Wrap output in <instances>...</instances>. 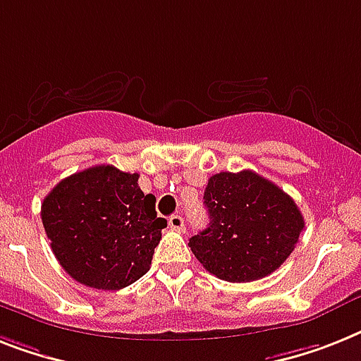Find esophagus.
Instances as JSON below:
<instances>
[{
    "instance_id": "1",
    "label": "esophagus",
    "mask_w": 361,
    "mask_h": 361,
    "mask_svg": "<svg viewBox=\"0 0 361 361\" xmlns=\"http://www.w3.org/2000/svg\"><path fill=\"white\" fill-rule=\"evenodd\" d=\"M169 226L174 231H183L185 230V221H183V216L172 215L171 219H169Z\"/></svg>"
}]
</instances>
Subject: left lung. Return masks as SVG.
<instances>
[{"mask_svg": "<svg viewBox=\"0 0 361 361\" xmlns=\"http://www.w3.org/2000/svg\"><path fill=\"white\" fill-rule=\"evenodd\" d=\"M209 224L189 239L206 271L241 283L269 276L295 250L304 216L291 196L252 171L211 176L204 190Z\"/></svg>", "mask_w": 361, "mask_h": 361, "instance_id": "1", "label": "left lung"}]
</instances>
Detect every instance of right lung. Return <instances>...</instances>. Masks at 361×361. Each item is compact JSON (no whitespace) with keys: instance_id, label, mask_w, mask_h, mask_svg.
I'll use <instances>...</instances> for the list:
<instances>
[{"instance_id":"right-lung-1","label":"right lung","mask_w":361,"mask_h":361,"mask_svg":"<svg viewBox=\"0 0 361 361\" xmlns=\"http://www.w3.org/2000/svg\"><path fill=\"white\" fill-rule=\"evenodd\" d=\"M44 230L75 282L102 291L131 286L150 271L166 221L139 174L98 165L64 178L42 202Z\"/></svg>"}]
</instances>
